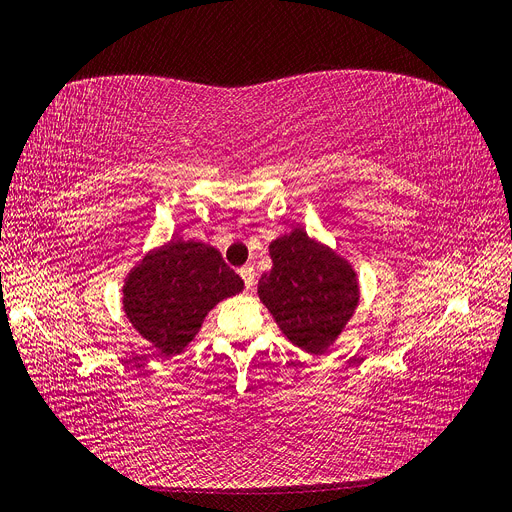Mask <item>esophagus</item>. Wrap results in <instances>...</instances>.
I'll list each match as a JSON object with an SVG mask.
<instances>
[{
	"mask_svg": "<svg viewBox=\"0 0 512 512\" xmlns=\"http://www.w3.org/2000/svg\"><path fill=\"white\" fill-rule=\"evenodd\" d=\"M238 274L244 280V287L246 289H253V285H255V268L251 266V263H246V266H242L238 270Z\"/></svg>",
	"mask_w": 512,
	"mask_h": 512,
	"instance_id": "esophagus-1",
	"label": "esophagus"
}]
</instances>
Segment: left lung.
Segmentation results:
<instances>
[{
  "label": "left lung",
  "mask_w": 512,
  "mask_h": 512,
  "mask_svg": "<svg viewBox=\"0 0 512 512\" xmlns=\"http://www.w3.org/2000/svg\"><path fill=\"white\" fill-rule=\"evenodd\" d=\"M270 255L274 266L257 287L261 301L295 346L323 354L358 304L354 270L304 230L276 238Z\"/></svg>",
  "instance_id": "left-lung-1"
}]
</instances>
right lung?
Returning a JSON list of instances; mask_svg holds the SVG:
<instances>
[{
  "label": "right lung",
  "instance_id": "1",
  "mask_svg": "<svg viewBox=\"0 0 512 512\" xmlns=\"http://www.w3.org/2000/svg\"><path fill=\"white\" fill-rule=\"evenodd\" d=\"M242 278L213 246L170 240L128 274L124 312L162 354L181 352L221 299L240 293Z\"/></svg>",
  "mask_w": 512,
  "mask_h": 512
}]
</instances>
